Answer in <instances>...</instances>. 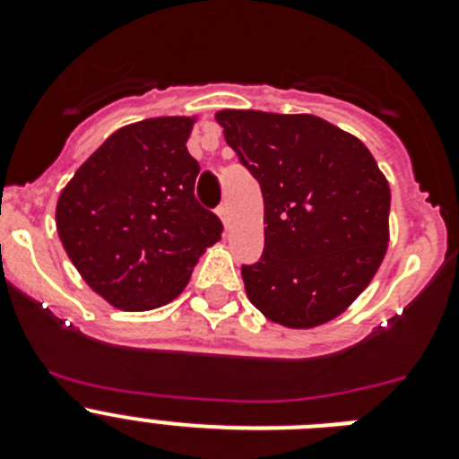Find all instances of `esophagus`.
I'll return each instance as SVG.
<instances>
[{"label": "esophagus", "instance_id": "esophagus-1", "mask_svg": "<svg viewBox=\"0 0 459 459\" xmlns=\"http://www.w3.org/2000/svg\"><path fill=\"white\" fill-rule=\"evenodd\" d=\"M218 216H221L222 225L230 227V206H227V202H222V204L218 206Z\"/></svg>", "mask_w": 459, "mask_h": 459}]
</instances>
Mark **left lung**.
<instances>
[{"instance_id": "obj_1", "label": "left lung", "mask_w": 459, "mask_h": 459, "mask_svg": "<svg viewBox=\"0 0 459 459\" xmlns=\"http://www.w3.org/2000/svg\"><path fill=\"white\" fill-rule=\"evenodd\" d=\"M216 119L264 197V253L241 266L250 303L290 328L338 317L386 255V177L359 137L315 115L221 109Z\"/></svg>"}]
</instances>
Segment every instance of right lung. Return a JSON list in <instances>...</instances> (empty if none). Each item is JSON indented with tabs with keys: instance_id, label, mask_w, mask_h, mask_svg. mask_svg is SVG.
I'll return each mask as SVG.
<instances>
[{
	"instance_id": "1",
	"label": "right lung",
	"mask_w": 459,
	"mask_h": 459,
	"mask_svg": "<svg viewBox=\"0 0 459 459\" xmlns=\"http://www.w3.org/2000/svg\"><path fill=\"white\" fill-rule=\"evenodd\" d=\"M193 117L124 126L73 174L56 232L89 287L121 310H153L184 291L222 222L195 200Z\"/></svg>"
}]
</instances>
